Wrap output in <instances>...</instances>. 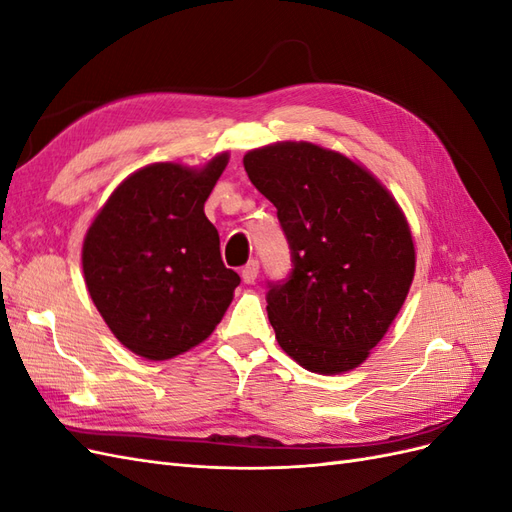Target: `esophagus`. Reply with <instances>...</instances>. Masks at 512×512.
<instances>
[{"label":"esophagus","instance_id":"34e87169","mask_svg":"<svg viewBox=\"0 0 512 512\" xmlns=\"http://www.w3.org/2000/svg\"><path fill=\"white\" fill-rule=\"evenodd\" d=\"M241 277L245 284H254V280L258 277V260L247 262V265L241 269Z\"/></svg>","mask_w":512,"mask_h":512}]
</instances>
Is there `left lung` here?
<instances>
[{
  "mask_svg": "<svg viewBox=\"0 0 512 512\" xmlns=\"http://www.w3.org/2000/svg\"><path fill=\"white\" fill-rule=\"evenodd\" d=\"M243 166L275 205L290 247V275L267 292L277 344L316 374L359 367L412 284L404 213L365 168L312 143L254 149Z\"/></svg>",
  "mask_w": 512,
  "mask_h": 512,
  "instance_id": "8db88e82",
  "label": "left lung"
}]
</instances>
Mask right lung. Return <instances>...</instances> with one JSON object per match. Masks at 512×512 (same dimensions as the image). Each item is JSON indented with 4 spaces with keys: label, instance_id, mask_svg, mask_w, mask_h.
Here are the masks:
<instances>
[{
    "label": "right lung",
    "instance_id": "add662e5",
    "mask_svg": "<svg viewBox=\"0 0 512 512\" xmlns=\"http://www.w3.org/2000/svg\"><path fill=\"white\" fill-rule=\"evenodd\" d=\"M228 153L192 170H136L106 200L83 243L85 284L108 329L134 354L164 361L207 339L241 277L226 269L205 200Z\"/></svg>",
    "mask_w": 512,
    "mask_h": 512
}]
</instances>
